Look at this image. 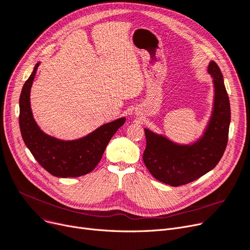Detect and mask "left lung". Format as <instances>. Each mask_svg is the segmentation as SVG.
<instances>
[{
	"mask_svg": "<svg viewBox=\"0 0 250 250\" xmlns=\"http://www.w3.org/2000/svg\"><path fill=\"white\" fill-rule=\"evenodd\" d=\"M208 73L213 78V108L201 137L180 144L145 127L147 146L143 160L150 173L165 185L179 187L200 178L219 163L225 152L231 121L230 102L218 64L211 61Z\"/></svg>",
	"mask_w": 250,
	"mask_h": 250,
	"instance_id": "8db88e82",
	"label": "left lung"
}]
</instances>
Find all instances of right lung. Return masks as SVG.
Masks as SVG:
<instances>
[{
	"mask_svg": "<svg viewBox=\"0 0 250 250\" xmlns=\"http://www.w3.org/2000/svg\"><path fill=\"white\" fill-rule=\"evenodd\" d=\"M41 62L25 82L19 99V125L22 139L36 161L57 177H78L93 170L110 139L125 123V117L104 124L85 137L64 141L45 134L36 124L30 105V91Z\"/></svg>",
	"mask_w": 250,
	"mask_h": 250,
	"instance_id": "right-lung-1",
	"label": "right lung"
}]
</instances>
